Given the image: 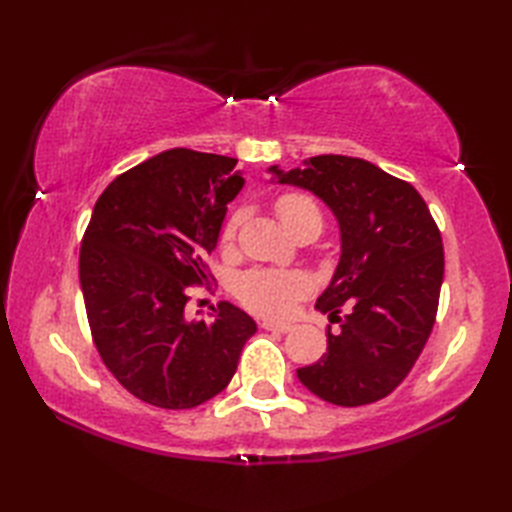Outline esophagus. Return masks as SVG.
Returning a JSON list of instances; mask_svg holds the SVG:
<instances>
[{"label": "esophagus", "mask_w": 512, "mask_h": 512, "mask_svg": "<svg viewBox=\"0 0 512 512\" xmlns=\"http://www.w3.org/2000/svg\"><path fill=\"white\" fill-rule=\"evenodd\" d=\"M262 328L266 332H277V334H288L292 330V325H286V323H273V321H264Z\"/></svg>", "instance_id": "esophagus-1"}]
</instances>
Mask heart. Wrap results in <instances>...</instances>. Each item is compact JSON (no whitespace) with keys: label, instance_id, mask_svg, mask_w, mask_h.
<instances>
[{"label":"heart","instance_id":"obj_1","mask_svg":"<svg viewBox=\"0 0 512 512\" xmlns=\"http://www.w3.org/2000/svg\"><path fill=\"white\" fill-rule=\"evenodd\" d=\"M281 224L286 226L290 235L317 233L323 226V215L319 204L303 193H286L275 204ZM242 215L233 213L222 228V244L231 246L237 235ZM310 290L308 279L301 273H284V270H248L237 281V297L248 310L262 317H286L292 303L301 299Z\"/></svg>","mask_w":512,"mask_h":512}]
</instances>
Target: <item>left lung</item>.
<instances>
[{"label":"left lung","mask_w":512,"mask_h":512,"mask_svg":"<svg viewBox=\"0 0 512 512\" xmlns=\"http://www.w3.org/2000/svg\"><path fill=\"white\" fill-rule=\"evenodd\" d=\"M268 173L317 195L341 233L339 266L317 299V310L341 330L328 328V352L297 369L299 380L341 407L389 396L418 361L438 312L444 250L427 202L409 182L361 158L314 156Z\"/></svg>","instance_id":"1"}]
</instances>
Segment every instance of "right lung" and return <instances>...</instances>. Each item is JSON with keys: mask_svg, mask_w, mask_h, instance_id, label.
<instances>
[{"mask_svg": "<svg viewBox=\"0 0 512 512\" xmlns=\"http://www.w3.org/2000/svg\"><path fill=\"white\" fill-rule=\"evenodd\" d=\"M237 160L169 149L121 173L94 206L79 257L90 330L129 394L191 409L231 383L257 323L233 303L187 319V288L209 279L204 257L242 191Z\"/></svg>", "mask_w": 512, "mask_h": 512, "instance_id": "obj_1", "label": "right lung"}]
</instances>
